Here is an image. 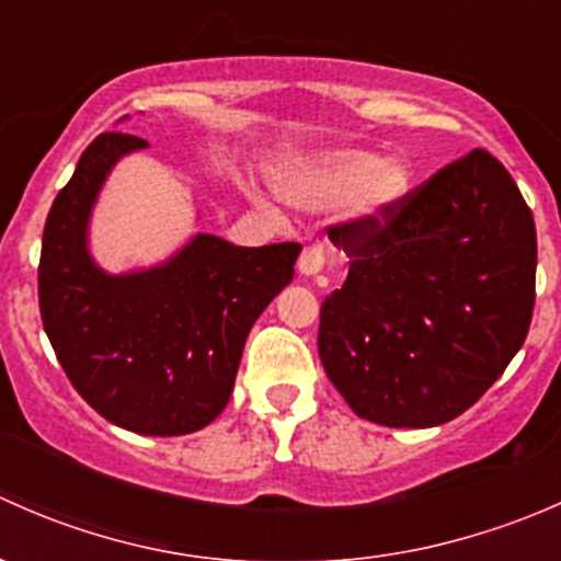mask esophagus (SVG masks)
Segmentation results:
<instances>
[{"mask_svg": "<svg viewBox=\"0 0 561 561\" xmlns=\"http://www.w3.org/2000/svg\"><path fill=\"white\" fill-rule=\"evenodd\" d=\"M322 263H325V254H322V247H307L298 257V274L301 276H317L322 271Z\"/></svg>", "mask_w": 561, "mask_h": 561, "instance_id": "34e87169", "label": "esophagus"}]
</instances>
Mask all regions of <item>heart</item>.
<instances>
[{"instance_id": "b5f03b06", "label": "heart", "mask_w": 561, "mask_h": 561, "mask_svg": "<svg viewBox=\"0 0 561 561\" xmlns=\"http://www.w3.org/2000/svg\"><path fill=\"white\" fill-rule=\"evenodd\" d=\"M282 197L301 208L344 201V214L364 228H382L404 208L415 171L401 157L375 149H328L301 157L276 181Z\"/></svg>"}]
</instances>
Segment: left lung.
<instances>
[{
	"instance_id": "left-lung-1",
	"label": "left lung",
	"mask_w": 561,
	"mask_h": 561,
	"mask_svg": "<svg viewBox=\"0 0 561 561\" xmlns=\"http://www.w3.org/2000/svg\"><path fill=\"white\" fill-rule=\"evenodd\" d=\"M344 285L317 350L355 415L390 428L448 423L522 350L535 307V219L516 181L474 149L410 192L382 228H328Z\"/></svg>"
}]
</instances>
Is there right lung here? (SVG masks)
Instances as JSON below:
<instances>
[{
	"mask_svg": "<svg viewBox=\"0 0 561 561\" xmlns=\"http://www.w3.org/2000/svg\"><path fill=\"white\" fill-rule=\"evenodd\" d=\"M146 146L103 133L81 154L45 219L39 314L65 375L105 421L179 437L225 410L249 328L293 282L301 244L195 233L151 268H100L89 252L94 203L113 165Z\"/></svg>",
	"mask_w": 561,
	"mask_h": 561,
	"instance_id": "right-lung-1",
	"label": "right lung"
}]
</instances>
